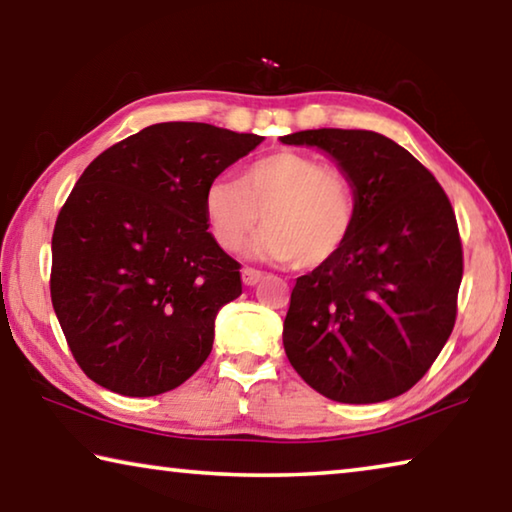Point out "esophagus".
Listing matches in <instances>:
<instances>
[{
	"label": "esophagus",
	"mask_w": 512,
	"mask_h": 512,
	"mask_svg": "<svg viewBox=\"0 0 512 512\" xmlns=\"http://www.w3.org/2000/svg\"><path fill=\"white\" fill-rule=\"evenodd\" d=\"M262 277H264V273L257 271V268H253V266H246L244 271H241V280H244L246 287H255V284H259Z\"/></svg>",
	"instance_id": "esophagus-1"
}]
</instances>
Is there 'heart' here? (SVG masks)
Instances as JSON below:
<instances>
[{"label":"heart","mask_w":512,"mask_h":512,"mask_svg":"<svg viewBox=\"0 0 512 512\" xmlns=\"http://www.w3.org/2000/svg\"><path fill=\"white\" fill-rule=\"evenodd\" d=\"M205 219L223 250L253 241L257 257L316 268L341 253L357 223V189L348 173L302 151H275L244 167L239 180L216 178L203 196Z\"/></svg>","instance_id":"heart-1"}]
</instances>
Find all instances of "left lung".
I'll return each instance as SVG.
<instances>
[{
	"label": "left lung",
	"instance_id": "obj_1",
	"mask_svg": "<svg viewBox=\"0 0 512 512\" xmlns=\"http://www.w3.org/2000/svg\"><path fill=\"white\" fill-rule=\"evenodd\" d=\"M280 140L329 153L357 189L350 241L291 291L284 352L329 400H391L424 377L456 323L463 246L452 203L379 133L318 128Z\"/></svg>",
	"mask_w": 512,
	"mask_h": 512
}]
</instances>
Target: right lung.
Wrapping results in <instances>:
<instances>
[{"mask_svg": "<svg viewBox=\"0 0 512 512\" xmlns=\"http://www.w3.org/2000/svg\"><path fill=\"white\" fill-rule=\"evenodd\" d=\"M264 137L153 124L83 171L51 237V302L69 350L112 393L151 397L210 357L241 273L207 232V185Z\"/></svg>", "mask_w": 512, "mask_h": 512, "instance_id": "obj_1", "label": "right lung"}]
</instances>
